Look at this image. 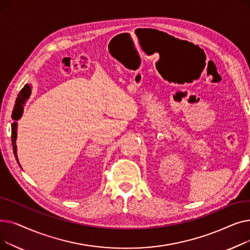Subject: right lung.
Instances as JSON below:
<instances>
[{
  "label": "right lung",
  "instance_id": "add662e5",
  "mask_svg": "<svg viewBox=\"0 0 250 250\" xmlns=\"http://www.w3.org/2000/svg\"><path fill=\"white\" fill-rule=\"evenodd\" d=\"M31 94V86L29 84H26L22 90L20 91V93L18 94V97L16 99L15 105H14V109H13L12 112V118L14 123L11 125L12 127V146H13V152H14L15 158L21 167L19 160H18V156H17V146H16V140H17V128H18V124L17 121H19L24 110V105L26 103V100L29 98Z\"/></svg>",
  "mask_w": 250,
  "mask_h": 250
}]
</instances>
